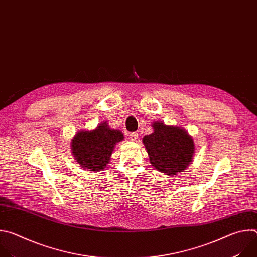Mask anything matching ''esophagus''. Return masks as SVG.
<instances>
[{"label":"esophagus","instance_id":"esophagus-1","mask_svg":"<svg viewBox=\"0 0 257 257\" xmlns=\"http://www.w3.org/2000/svg\"><path fill=\"white\" fill-rule=\"evenodd\" d=\"M138 136H139V134H138L137 132H131V133L129 134V138H130L132 141H137V140H138Z\"/></svg>","mask_w":257,"mask_h":257}]
</instances>
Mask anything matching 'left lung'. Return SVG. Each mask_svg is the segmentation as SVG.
<instances>
[{
    "mask_svg": "<svg viewBox=\"0 0 257 257\" xmlns=\"http://www.w3.org/2000/svg\"><path fill=\"white\" fill-rule=\"evenodd\" d=\"M154 132L143 137V144L153 166L166 175L184 171L192 161L194 143L192 137L179 127L153 124Z\"/></svg>",
    "mask_w": 257,
    "mask_h": 257,
    "instance_id": "1",
    "label": "left lung"
}]
</instances>
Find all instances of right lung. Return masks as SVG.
<instances>
[{"label": "right lung", "mask_w": 257, "mask_h": 257, "mask_svg": "<svg viewBox=\"0 0 257 257\" xmlns=\"http://www.w3.org/2000/svg\"><path fill=\"white\" fill-rule=\"evenodd\" d=\"M123 139L121 131L104 122L92 131H79L72 140V153L82 168L97 172L105 168L116 143Z\"/></svg>", "instance_id": "obj_1"}]
</instances>
